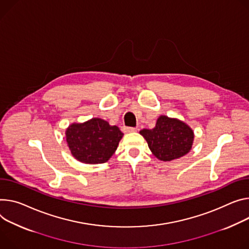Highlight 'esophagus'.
Wrapping results in <instances>:
<instances>
[{
	"mask_svg": "<svg viewBox=\"0 0 249 249\" xmlns=\"http://www.w3.org/2000/svg\"><path fill=\"white\" fill-rule=\"evenodd\" d=\"M123 131H124L125 133L136 132V131H137V128H135V127H124V128H123Z\"/></svg>",
	"mask_w": 249,
	"mask_h": 249,
	"instance_id": "esophagus-1",
	"label": "esophagus"
}]
</instances>
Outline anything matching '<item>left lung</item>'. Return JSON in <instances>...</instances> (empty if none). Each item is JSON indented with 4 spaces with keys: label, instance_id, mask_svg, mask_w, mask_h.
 I'll list each match as a JSON object with an SVG mask.
<instances>
[{
    "label": "left lung",
    "instance_id": "1",
    "mask_svg": "<svg viewBox=\"0 0 249 249\" xmlns=\"http://www.w3.org/2000/svg\"><path fill=\"white\" fill-rule=\"evenodd\" d=\"M140 134L146 139L153 155L169 162L187 155L193 146L194 132L185 122L161 115L153 129H143Z\"/></svg>",
    "mask_w": 249,
    "mask_h": 249
}]
</instances>
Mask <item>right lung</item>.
I'll use <instances>...</instances> for the list:
<instances>
[{"label":"right lung","instance_id":"right-lung-1","mask_svg":"<svg viewBox=\"0 0 249 249\" xmlns=\"http://www.w3.org/2000/svg\"><path fill=\"white\" fill-rule=\"evenodd\" d=\"M67 146L72 156L85 164H102L115 153L123 133L100 118L73 123L65 131Z\"/></svg>","mask_w":249,"mask_h":249}]
</instances>
